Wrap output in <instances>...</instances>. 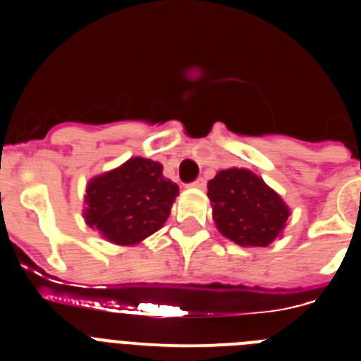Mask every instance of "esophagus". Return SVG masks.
Segmentation results:
<instances>
[{
  "label": "esophagus",
  "instance_id": "obj_1",
  "mask_svg": "<svg viewBox=\"0 0 361 361\" xmlns=\"http://www.w3.org/2000/svg\"><path fill=\"white\" fill-rule=\"evenodd\" d=\"M191 188H197V190H204V188H206V180H204L202 177H199L197 178V180H193V183L190 184Z\"/></svg>",
  "mask_w": 361,
  "mask_h": 361
}]
</instances>
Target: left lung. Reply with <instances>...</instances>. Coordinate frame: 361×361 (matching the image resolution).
I'll list each match as a JSON object with an SVG mask.
<instances>
[{
	"instance_id": "8db88e82",
	"label": "left lung",
	"mask_w": 361,
	"mask_h": 361,
	"mask_svg": "<svg viewBox=\"0 0 361 361\" xmlns=\"http://www.w3.org/2000/svg\"><path fill=\"white\" fill-rule=\"evenodd\" d=\"M208 197L216 229L242 247L275 242L291 213L262 177L244 168L219 171L208 183Z\"/></svg>"
}]
</instances>
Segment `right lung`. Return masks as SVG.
Masks as SVG:
<instances>
[{
    "instance_id": "1",
    "label": "right lung",
    "mask_w": 361,
    "mask_h": 361,
    "mask_svg": "<svg viewBox=\"0 0 361 361\" xmlns=\"http://www.w3.org/2000/svg\"><path fill=\"white\" fill-rule=\"evenodd\" d=\"M178 186L162 175V164L132 157L86 186L85 222L117 245H135L162 228Z\"/></svg>"
}]
</instances>
